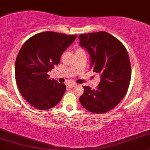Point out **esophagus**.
<instances>
[{
	"label": "esophagus",
	"mask_w": 150,
	"mask_h": 150,
	"mask_svg": "<svg viewBox=\"0 0 150 150\" xmlns=\"http://www.w3.org/2000/svg\"><path fill=\"white\" fill-rule=\"evenodd\" d=\"M76 86H77V84H75V83H71V84L68 85V86H69L70 88H74V87H76Z\"/></svg>",
	"instance_id": "esophagus-1"
}]
</instances>
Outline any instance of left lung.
I'll return each instance as SVG.
<instances>
[{
	"instance_id": "8db88e82",
	"label": "left lung",
	"mask_w": 150,
	"mask_h": 150,
	"mask_svg": "<svg viewBox=\"0 0 150 150\" xmlns=\"http://www.w3.org/2000/svg\"><path fill=\"white\" fill-rule=\"evenodd\" d=\"M79 39L89 53L90 67L101 75L97 89L83 86L79 101L88 111L106 112L121 101L129 88L132 69L128 52L120 40L104 31L81 34Z\"/></svg>"
}]
</instances>
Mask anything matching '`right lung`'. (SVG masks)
I'll list each match as a JSON object with an SVG mask.
<instances>
[{"label": "right lung", "mask_w": 150, "mask_h": 150, "mask_svg": "<svg viewBox=\"0 0 150 150\" xmlns=\"http://www.w3.org/2000/svg\"><path fill=\"white\" fill-rule=\"evenodd\" d=\"M76 38V35L47 31L35 35L22 46L16 59L15 79L20 93L32 106L47 110L62 99L65 85L51 80L47 73L58 65Z\"/></svg>", "instance_id": "add662e5"}]
</instances>
